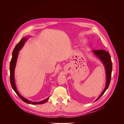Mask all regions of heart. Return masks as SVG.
I'll list each match as a JSON object with an SVG mask.
<instances>
[{
  "mask_svg": "<svg viewBox=\"0 0 124 124\" xmlns=\"http://www.w3.org/2000/svg\"><path fill=\"white\" fill-rule=\"evenodd\" d=\"M83 43H86V40H84L83 41Z\"/></svg>",
  "mask_w": 124,
  "mask_h": 124,
  "instance_id": "b5f03b06",
  "label": "heart"
}]
</instances>
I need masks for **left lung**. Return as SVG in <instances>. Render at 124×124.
Returning <instances> with one entry per match:
<instances>
[{
    "label": "left lung",
    "instance_id": "left-lung-1",
    "mask_svg": "<svg viewBox=\"0 0 124 124\" xmlns=\"http://www.w3.org/2000/svg\"><path fill=\"white\" fill-rule=\"evenodd\" d=\"M92 53L102 63L105 69V72H106V86H105V88H104L102 92L101 93L99 96L95 101H96L103 95V93L106 91V90L108 89V86L110 85L112 70V63L111 61V56L108 52H107L103 50H93L92 51Z\"/></svg>",
    "mask_w": 124,
    "mask_h": 124
}]
</instances>
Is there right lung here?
<instances>
[{"label":"right lung","instance_id":"1","mask_svg":"<svg viewBox=\"0 0 124 124\" xmlns=\"http://www.w3.org/2000/svg\"><path fill=\"white\" fill-rule=\"evenodd\" d=\"M31 37V36H26L24 38H22L20 42L18 43L16 46L14 48V50L12 52V57L11 59V61L10 63V83L14 91V92L16 93L17 96L20 97V98L23 100L24 102L28 103V104H43L46 103V102L48 101V99H49L50 97H47V98L46 99L43 100L42 101H38V102H33L31 100H29L28 99H26L24 97L22 96L21 93L18 91L17 89L16 84V81H15V78H14V72H15V69H16V62L18 58V54H19V51L22 49V48L24 46L25 43L27 41V39Z\"/></svg>","mask_w":124,"mask_h":124}]
</instances>
